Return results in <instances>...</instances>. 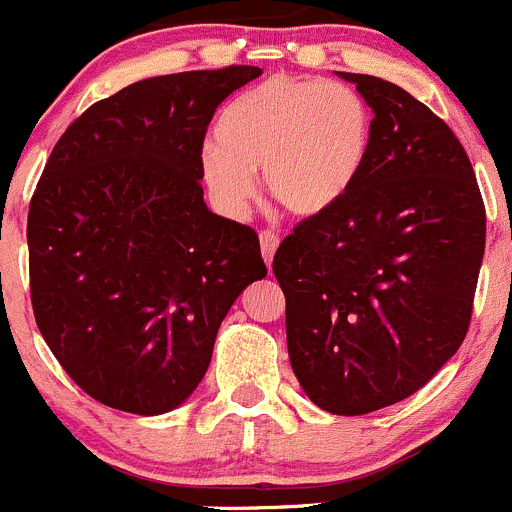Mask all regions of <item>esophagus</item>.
<instances>
[{
    "mask_svg": "<svg viewBox=\"0 0 512 512\" xmlns=\"http://www.w3.org/2000/svg\"><path fill=\"white\" fill-rule=\"evenodd\" d=\"M260 247H262V257H265V262L267 265H272V257H275L277 247H280V235H277L275 230H262Z\"/></svg>",
    "mask_w": 512,
    "mask_h": 512,
    "instance_id": "obj_1",
    "label": "esophagus"
}]
</instances>
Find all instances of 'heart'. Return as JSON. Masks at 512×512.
<instances>
[{
  "mask_svg": "<svg viewBox=\"0 0 512 512\" xmlns=\"http://www.w3.org/2000/svg\"><path fill=\"white\" fill-rule=\"evenodd\" d=\"M218 148L200 156L213 198L240 213L262 170L270 198L287 213L312 218L342 203L364 170L371 113L342 84L272 76L230 103L215 128Z\"/></svg>",
  "mask_w": 512,
  "mask_h": 512,
  "instance_id": "heart-1",
  "label": "heart"
}]
</instances>
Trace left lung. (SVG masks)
I'll list each match as a JSON object with an SVG mask.
<instances>
[{"label": "left lung", "instance_id": "obj_1", "mask_svg": "<svg viewBox=\"0 0 512 512\" xmlns=\"http://www.w3.org/2000/svg\"><path fill=\"white\" fill-rule=\"evenodd\" d=\"M364 170L342 203L277 247L287 349L309 399L361 416L421 389L463 344L485 250V205L451 128L409 91L366 74Z\"/></svg>", "mask_w": 512, "mask_h": 512}]
</instances>
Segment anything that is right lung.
Wrapping results in <instances>:
<instances>
[{
	"instance_id": "1",
	"label": "right lung",
	"mask_w": 512,
	"mask_h": 512,
	"mask_svg": "<svg viewBox=\"0 0 512 512\" xmlns=\"http://www.w3.org/2000/svg\"><path fill=\"white\" fill-rule=\"evenodd\" d=\"M257 66L136 81L64 131L29 203L36 327L91 399L156 416L205 376L220 322L267 267L203 203L205 133Z\"/></svg>"
}]
</instances>
